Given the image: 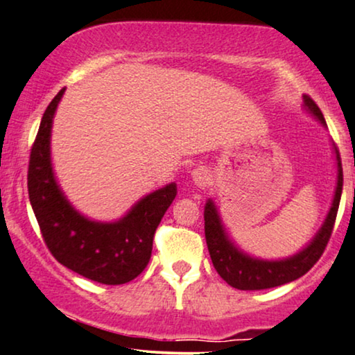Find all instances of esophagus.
Segmentation results:
<instances>
[{
	"mask_svg": "<svg viewBox=\"0 0 355 355\" xmlns=\"http://www.w3.org/2000/svg\"><path fill=\"white\" fill-rule=\"evenodd\" d=\"M192 181H194L196 186L200 187V189L209 186V182H210L209 169L204 168V166L194 169V171H192Z\"/></svg>",
	"mask_w": 355,
	"mask_h": 355,
	"instance_id": "34e87169",
	"label": "esophagus"
}]
</instances>
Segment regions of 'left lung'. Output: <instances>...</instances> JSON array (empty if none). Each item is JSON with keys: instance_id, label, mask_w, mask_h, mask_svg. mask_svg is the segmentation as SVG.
Instances as JSON below:
<instances>
[{"instance_id": "8db88e82", "label": "left lung", "mask_w": 355, "mask_h": 355, "mask_svg": "<svg viewBox=\"0 0 355 355\" xmlns=\"http://www.w3.org/2000/svg\"><path fill=\"white\" fill-rule=\"evenodd\" d=\"M303 105H305V109L316 121H320L326 127L323 114H321L320 107L310 96H303ZM334 153L336 161H338V182H336L331 209L328 215H326L323 225L318 230V233H316V236L310 241V245L303 248L297 254L287 257V259L264 261L257 259V257H251L246 252L238 250L232 243V239L228 238L227 232H225L217 207L210 199L207 200L204 209L207 248H209L214 268L217 269L220 277L225 282L238 290L272 288L302 277L318 262L326 245H328L331 233H333L336 215H338L340 202V192H343V164H340V156L336 145Z\"/></svg>"}]
</instances>
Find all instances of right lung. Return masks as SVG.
<instances>
[{
    "mask_svg": "<svg viewBox=\"0 0 355 355\" xmlns=\"http://www.w3.org/2000/svg\"><path fill=\"white\" fill-rule=\"evenodd\" d=\"M63 93L65 87L45 109L31 150L27 189L32 210L45 245L60 264L94 282L127 284L148 264L155 232L178 187L171 182L145 196L117 222H94L75 210L55 179L50 159L52 122Z\"/></svg>",
    "mask_w": 355,
    "mask_h": 355,
    "instance_id": "add662e5",
    "label": "right lung"
}]
</instances>
